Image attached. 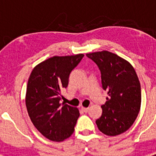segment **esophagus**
Masks as SVG:
<instances>
[{
  "mask_svg": "<svg viewBox=\"0 0 156 156\" xmlns=\"http://www.w3.org/2000/svg\"><path fill=\"white\" fill-rule=\"evenodd\" d=\"M81 110L84 112H87L89 111V108H84V107H81Z\"/></svg>",
  "mask_w": 156,
  "mask_h": 156,
  "instance_id": "obj_1",
  "label": "esophagus"
}]
</instances>
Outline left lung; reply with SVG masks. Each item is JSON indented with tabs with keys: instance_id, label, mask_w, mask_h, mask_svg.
<instances>
[{
	"instance_id": "1",
	"label": "left lung",
	"mask_w": 156,
	"mask_h": 156,
	"mask_svg": "<svg viewBox=\"0 0 156 156\" xmlns=\"http://www.w3.org/2000/svg\"><path fill=\"white\" fill-rule=\"evenodd\" d=\"M86 55L98 66L102 88L108 96L96 124L108 136L124 133L133 125L140 108L141 91L137 73L129 62L108 51Z\"/></svg>"
}]
</instances>
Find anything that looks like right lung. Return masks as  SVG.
I'll use <instances>...</instances> for the list:
<instances>
[{"mask_svg": "<svg viewBox=\"0 0 156 156\" xmlns=\"http://www.w3.org/2000/svg\"><path fill=\"white\" fill-rule=\"evenodd\" d=\"M83 56H54L36 66L29 78L26 94L29 116L40 133L53 141H62L74 132L80 112L61 103L62 91Z\"/></svg>", "mask_w": 156, "mask_h": 156, "instance_id": "1", "label": "right lung"}]
</instances>
